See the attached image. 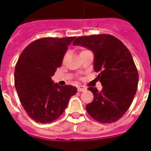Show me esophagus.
<instances>
[{"label":"esophagus","instance_id":"1","mask_svg":"<svg viewBox=\"0 0 151 151\" xmlns=\"http://www.w3.org/2000/svg\"><path fill=\"white\" fill-rule=\"evenodd\" d=\"M77 88H78V91H79V92H83V91L86 90V87L84 86H78Z\"/></svg>","mask_w":151,"mask_h":151}]
</instances>
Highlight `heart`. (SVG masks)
Returning a JSON list of instances; mask_svg holds the SVG:
<instances>
[{"mask_svg":"<svg viewBox=\"0 0 151 151\" xmlns=\"http://www.w3.org/2000/svg\"><path fill=\"white\" fill-rule=\"evenodd\" d=\"M84 51H86V50H83V51H82V52H84ZM81 52V53H82ZM67 55H68V54H67V53H66L65 55H64V58H63V61H65V58H67Z\"/></svg>","mask_w":151,"mask_h":151,"instance_id":"1","label":"heart"}]
</instances>
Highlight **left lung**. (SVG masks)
<instances>
[{"label": "left lung", "mask_w": 151, "mask_h": 151, "mask_svg": "<svg viewBox=\"0 0 151 151\" xmlns=\"http://www.w3.org/2000/svg\"><path fill=\"white\" fill-rule=\"evenodd\" d=\"M74 46L92 50L93 68L100 72L102 90L89 87L93 100L86 106L90 116L102 123H112L123 116L137 93L139 75L132 55L124 43L111 35L77 37Z\"/></svg>", "instance_id": "1"}]
</instances>
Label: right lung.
Returning a JSON list of instances; mask_svg holds the SVG:
<instances>
[{"label":"right lung","instance_id":"add662e5","mask_svg":"<svg viewBox=\"0 0 151 151\" xmlns=\"http://www.w3.org/2000/svg\"><path fill=\"white\" fill-rule=\"evenodd\" d=\"M76 37L37 40L22 52L14 68V86L22 105L35 122L50 123L58 119L77 92L71 85L55 83L51 77Z\"/></svg>","mask_w":151,"mask_h":151}]
</instances>
